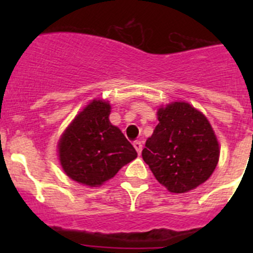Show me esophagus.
Here are the masks:
<instances>
[{
  "instance_id": "34e87169",
  "label": "esophagus",
  "mask_w": 253,
  "mask_h": 253,
  "mask_svg": "<svg viewBox=\"0 0 253 253\" xmlns=\"http://www.w3.org/2000/svg\"><path fill=\"white\" fill-rule=\"evenodd\" d=\"M133 147L136 148V150H137V153H138V155L141 154V153H142V148H143L142 143H141V142H138V141L134 142V143H133Z\"/></svg>"
}]
</instances>
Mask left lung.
Listing matches in <instances>:
<instances>
[{
	"label": "left lung",
	"mask_w": 253,
	"mask_h": 253,
	"mask_svg": "<svg viewBox=\"0 0 253 253\" xmlns=\"http://www.w3.org/2000/svg\"><path fill=\"white\" fill-rule=\"evenodd\" d=\"M159 124L145 142L142 158L158 182L185 193L206 182L219 160V143L207 117L188 103L158 110Z\"/></svg>",
	"instance_id": "1"
}]
</instances>
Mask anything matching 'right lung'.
I'll return each mask as SVG.
<instances>
[{"mask_svg":"<svg viewBox=\"0 0 253 253\" xmlns=\"http://www.w3.org/2000/svg\"><path fill=\"white\" fill-rule=\"evenodd\" d=\"M108 101L93 100L76 116L58 142L63 171L82 185L96 187L137 158L120 128L109 121Z\"/></svg>","mask_w":253,"mask_h":253,"instance_id":"right-lung-1","label":"right lung"}]
</instances>
